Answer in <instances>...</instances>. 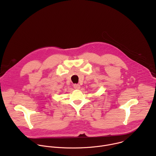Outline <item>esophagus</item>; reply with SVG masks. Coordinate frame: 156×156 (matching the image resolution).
I'll use <instances>...</instances> for the list:
<instances>
[{"label": "esophagus", "instance_id": "obj_1", "mask_svg": "<svg viewBox=\"0 0 156 156\" xmlns=\"http://www.w3.org/2000/svg\"><path fill=\"white\" fill-rule=\"evenodd\" d=\"M73 87L75 89V90H79V89L80 88V86L78 84H74Z\"/></svg>", "mask_w": 156, "mask_h": 156}]
</instances>
